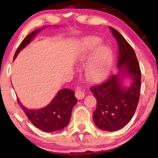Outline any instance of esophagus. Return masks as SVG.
<instances>
[{"mask_svg": "<svg viewBox=\"0 0 158 158\" xmlns=\"http://www.w3.org/2000/svg\"><path fill=\"white\" fill-rule=\"evenodd\" d=\"M75 96H76V98L78 99V100H81V99H83V98H84L85 92H84V89H83L81 87L77 86L76 88Z\"/></svg>", "mask_w": 158, "mask_h": 158, "instance_id": "1", "label": "esophagus"}]
</instances>
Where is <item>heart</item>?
<instances>
[{
    "instance_id": "b5f03b06",
    "label": "heart",
    "mask_w": 158,
    "mask_h": 158,
    "mask_svg": "<svg viewBox=\"0 0 158 158\" xmlns=\"http://www.w3.org/2000/svg\"><path fill=\"white\" fill-rule=\"evenodd\" d=\"M100 43V40L95 37L85 39L83 49L79 54L80 60H84L91 54ZM113 56L111 49L107 47H98L88 63L85 69V75L90 82H100L105 78L110 69Z\"/></svg>"
}]
</instances>
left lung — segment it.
Here are the masks:
<instances>
[{"label":"left lung","mask_w":158,"mask_h":158,"mask_svg":"<svg viewBox=\"0 0 158 158\" xmlns=\"http://www.w3.org/2000/svg\"><path fill=\"white\" fill-rule=\"evenodd\" d=\"M109 29L118 42V68L121 71L102 84L91 87L90 90L97 100L93 121L102 130L116 131L125 126L135 113L139 100L141 73L133 48L117 30L111 26ZM125 73L133 79L128 89L121 87L119 75Z\"/></svg>","instance_id":"1"}]
</instances>
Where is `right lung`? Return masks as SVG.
<instances>
[{
    "label": "right lung",
    "mask_w": 158,
    "mask_h": 158,
    "mask_svg": "<svg viewBox=\"0 0 158 158\" xmlns=\"http://www.w3.org/2000/svg\"><path fill=\"white\" fill-rule=\"evenodd\" d=\"M41 29L32 32L21 42L15 52L14 59L18 53L31 42L36 33ZM19 105L24 111L29 121L35 127L47 132H53L65 127L70 120L72 109L77 102L73 90L64 89L58 91L49 105L40 109H28L21 105L17 98Z\"/></svg>",
    "instance_id": "right-lung-1"
}]
</instances>
